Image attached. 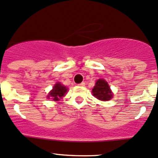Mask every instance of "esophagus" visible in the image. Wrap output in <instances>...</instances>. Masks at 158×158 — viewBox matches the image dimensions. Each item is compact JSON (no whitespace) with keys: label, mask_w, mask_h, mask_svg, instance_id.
Listing matches in <instances>:
<instances>
[{"label":"esophagus","mask_w":158,"mask_h":158,"mask_svg":"<svg viewBox=\"0 0 158 158\" xmlns=\"http://www.w3.org/2000/svg\"><path fill=\"white\" fill-rule=\"evenodd\" d=\"M79 85V86H84V85H85V82H81V83H79V85Z\"/></svg>","instance_id":"1"}]
</instances>
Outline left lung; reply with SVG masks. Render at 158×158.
Here are the masks:
<instances>
[{
    "mask_svg": "<svg viewBox=\"0 0 158 158\" xmlns=\"http://www.w3.org/2000/svg\"><path fill=\"white\" fill-rule=\"evenodd\" d=\"M92 92L93 96L98 100L103 101L110 100L114 95L107 81L102 79H98L96 81L95 85L92 89Z\"/></svg>",
    "mask_w": 158,
    "mask_h": 158,
    "instance_id": "obj_1",
    "label": "left lung"
}]
</instances>
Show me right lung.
Masks as SVG:
<instances>
[{
    "label": "right lung",
    "mask_w": 158,
    "mask_h": 158,
    "mask_svg": "<svg viewBox=\"0 0 158 158\" xmlns=\"http://www.w3.org/2000/svg\"><path fill=\"white\" fill-rule=\"evenodd\" d=\"M68 89L60 82H57L54 86L53 87V89L48 93V95L47 96L48 98H51L52 100L54 101H58L60 100L67 92Z\"/></svg>",
    "instance_id": "right-lung-1"
}]
</instances>
